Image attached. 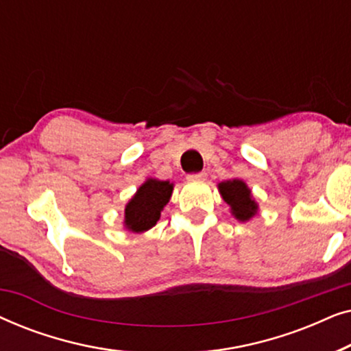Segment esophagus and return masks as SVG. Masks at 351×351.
<instances>
[{
	"mask_svg": "<svg viewBox=\"0 0 351 351\" xmlns=\"http://www.w3.org/2000/svg\"><path fill=\"white\" fill-rule=\"evenodd\" d=\"M206 172H196V174H189L186 176V180L189 182H203L206 180Z\"/></svg>",
	"mask_w": 351,
	"mask_h": 351,
	"instance_id": "1",
	"label": "esophagus"
}]
</instances>
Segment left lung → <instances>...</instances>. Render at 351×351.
Segmentation results:
<instances>
[{
    "label": "left lung",
    "instance_id": "1",
    "mask_svg": "<svg viewBox=\"0 0 351 351\" xmlns=\"http://www.w3.org/2000/svg\"><path fill=\"white\" fill-rule=\"evenodd\" d=\"M219 191L222 195L225 203L230 206L232 215L239 222H247L257 214L258 206L252 199L249 186L239 179L225 180L219 184Z\"/></svg>",
    "mask_w": 351,
    "mask_h": 351
}]
</instances>
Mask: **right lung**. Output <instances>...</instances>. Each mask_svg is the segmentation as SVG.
<instances>
[{
    "label": "right lung",
    "mask_w": 351,
    "mask_h": 351,
    "mask_svg": "<svg viewBox=\"0 0 351 351\" xmlns=\"http://www.w3.org/2000/svg\"><path fill=\"white\" fill-rule=\"evenodd\" d=\"M174 184L169 180L147 179L124 209V227L132 233H143L155 227L161 210L169 203Z\"/></svg>",
    "instance_id": "add662e5"
}]
</instances>
